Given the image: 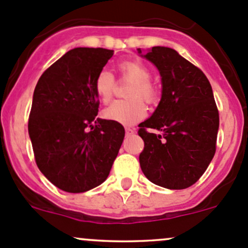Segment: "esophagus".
Segmentation results:
<instances>
[{"mask_svg": "<svg viewBox=\"0 0 248 248\" xmlns=\"http://www.w3.org/2000/svg\"><path fill=\"white\" fill-rule=\"evenodd\" d=\"M124 131H126V136H132V134L136 133V129L132 128V127H126Z\"/></svg>", "mask_w": 248, "mask_h": 248, "instance_id": "1", "label": "esophagus"}]
</instances>
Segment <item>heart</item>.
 <instances>
[{"label": "heart", "mask_w": 248, "mask_h": 248, "mask_svg": "<svg viewBox=\"0 0 248 248\" xmlns=\"http://www.w3.org/2000/svg\"><path fill=\"white\" fill-rule=\"evenodd\" d=\"M120 80L131 81L127 89L126 96L129 99L115 101L103 111L107 120L124 126H131L144 119L147 114L146 104L157 102L159 91L157 85L152 81L151 71L144 62L139 60H124L117 64ZM94 92L103 103H108L114 96L116 89V80L114 74L108 69L98 72L94 79Z\"/></svg>", "instance_id": "b5f03b06"}]
</instances>
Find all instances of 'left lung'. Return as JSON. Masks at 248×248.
Listing matches in <instances>:
<instances>
[{
	"instance_id": "8db88e82",
	"label": "left lung",
	"mask_w": 248,
	"mask_h": 248,
	"mask_svg": "<svg viewBox=\"0 0 248 248\" xmlns=\"http://www.w3.org/2000/svg\"><path fill=\"white\" fill-rule=\"evenodd\" d=\"M144 57L158 68L162 98L152 116L139 124L144 140L140 167L155 185L187 188L201 179L216 152L219 115L211 85L171 47L154 46Z\"/></svg>"
}]
</instances>
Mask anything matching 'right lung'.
I'll use <instances>...</instances> for the list:
<instances>
[{
  "label": "right lung",
  "instance_id": "1",
  "mask_svg": "<svg viewBox=\"0 0 248 248\" xmlns=\"http://www.w3.org/2000/svg\"><path fill=\"white\" fill-rule=\"evenodd\" d=\"M114 54L76 47L42 74L33 92L29 134L37 167L60 189L82 193L108 177L124 138L122 124L96 119L94 79Z\"/></svg>",
  "mask_w": 248,
  "mask_h": 248
}]
</instances>
